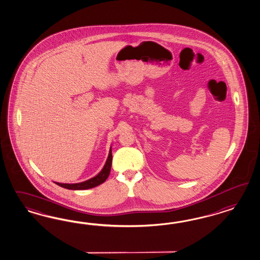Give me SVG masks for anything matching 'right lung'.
Instances as JSON below:
<instances>
[{"instance_id":"add662e5","label":"right lung","mask_w":260,"mask_h":260,"mask_svg":"<svg viewBox=\"0 0 260 260\" xmlns=\"http://www.w3.org/2000/svg\"><path fill=\"white\" fill-rule=\"evenodd\" d=\"M112 147H111L110 152H109V156L107 158L105 165H104L103 169L99 172L98 175L92 177V178L85 181V182H81V183H61L55 182V183H56L59 186H61V187L66 188V189L70 190H85L95 187V186H98L99 184L104 183L106 180H107V178L110 175V171H111V168H112Z\"/></svg>"}]
</instances>
